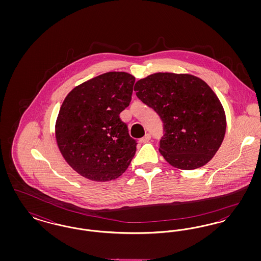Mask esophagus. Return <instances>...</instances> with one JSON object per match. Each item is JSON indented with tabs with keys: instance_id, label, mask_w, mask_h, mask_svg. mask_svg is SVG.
<instances>
[{
	"instance_id": "34e87169",
	"label": "esophagus",
	"mask_w": 261,
	"mask_h": 261,
	"mask_svg": "<svg viewBox=\"0 0 261 261\" xmlns=\"http://www.w3.org/2000/svg\"><path fill=\"white\" fill-rule=\"evenodd\" d=\"M150 138H151L150 134H146L145 136L140 139V142L141 143H147V142H149V140H150Z\"/></svg>"
}]
</instances>
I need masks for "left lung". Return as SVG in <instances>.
I'll return each instance as SVG.
<instances>
[{"label": "left lung", "instance_id": "left-lung-1", "mask_svg": "<svg viewBox=\"0 0 261 261\" xmlns=\"http://www.w3.org/2000/svg\"><path fill=\"white\" fill-rule=\"evenodd\" d=\"M134 91L162 119L160 152L166 162L192 170L211 161L223 142L226 116L220 100L203 80L159 72L140 79Z\"/></svg>", "mask_w": 261, "mask_h": 261}]
</instances>
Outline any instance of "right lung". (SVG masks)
Returning a JSON list of instances; mask_svg holds the SVG:
<instances>
[{
    "mask_svg": "<svg viewBox=\"0 0 261 261\" xmlns=\"http://www.w3.org/2000/svg\"><path fill=\"white\" fill-rule=\"evenodd\" d=\"M135 77L107 72L75 87L63 100L56 139L66 162L93 181L114 180L124 173L136 152L120 112L129 106Z\"/></svg>",
    "mask_w": 261,
    "mask_h": 261,
    "instance_id": "1",
    "label": "right lung"
}]
</instances>
